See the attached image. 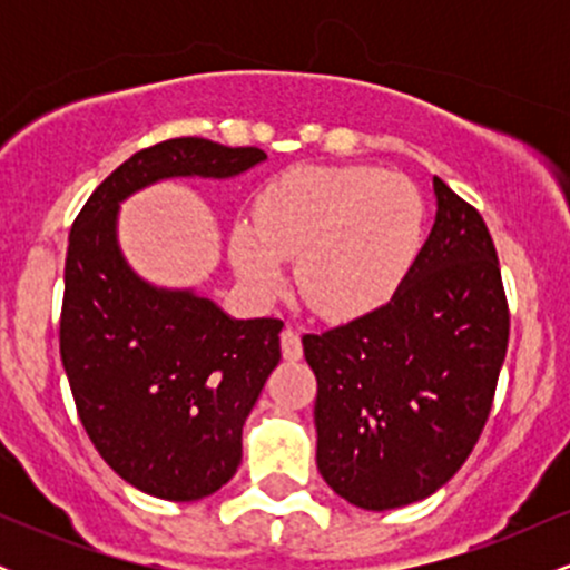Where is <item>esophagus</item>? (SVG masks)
Instances as JSON below:
<instances>
[{
  "instance_id": "34e87169",
  "label": "esophagus",
  "mask_w": 570,
  "mask_h": 570,
  "mask_svg": "<svg viewBox=\"0 0 570 570\" xmlns=\"http://www.w3.org/2000/svg\"><path fill=\"white\" fill-rule=\"evenodd\" d=\"M281 353H284V358H289V362H297V358L303 356V337H299V332L294 330V326H286V330L281 332Z\"/></svg>"
}]
</instances>
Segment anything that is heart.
I'll return each instance as SVG.
<instances>
[{
  "mask_svg": "<svg viewBox=\"0 0 570 570\" xmlns=\"http://www.w3.org/2000/svg\"><path fill=\"white\" fill-rule=\"evenodd\" d=\"M426 206L407 176L372 166H299L254 198V222L230 233L235 273L257 297H276L297 259L305 303L358 318L389 303L423 244Z\"/></svg>",
  "mask_w": 570,
  "mask_h": 570,
  "instance_id": "heart-1",
  "label": "heart"
}]
</instances>
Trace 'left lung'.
I'll return each mask as SVG.
<instances>
[{"label": "left lung", "instance_id": "obj_1", "mask_svg": "<svg viewBox=\"0 0 570 570\" xmlns=\"http://www.w3.org/2000/svg\"><path fill=\"white\" fill-rule=\"evenodd\" d=\"M407 278L383 307L305 335L316 372L318 474L383 512L429 499L463 466L490 415L509 313L485 222L442 179Z\"/></svg>", "mask_w": 570, "mask_h": 570}]
</instances>
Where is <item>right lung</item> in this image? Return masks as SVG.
I'll return each instance as SVG.
<instances>
[{
	"instance_id": "add662e5",
	"label": "right lung",
	"mask_w": 570,
	"mask_h": 570,
	"mask_svg": "<svg viewBox=\"0 0 570 570\" xmlns=\"http://www.w3.org/2000/svg\"><path fill=\"white\" fill-rule=\"evenodd\" d=\"M265 160L257 147L168 139L130 155L71 225L61 311L71 396L98 455L155 499L198 501L230 482L284 324L233 318L193 286L141 278L117 238L120 206L158 181L233 179Z\"/></svg>"
}]
</instances>
